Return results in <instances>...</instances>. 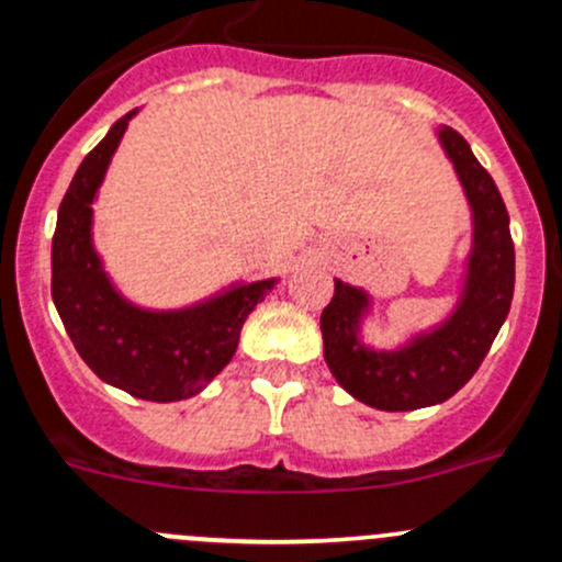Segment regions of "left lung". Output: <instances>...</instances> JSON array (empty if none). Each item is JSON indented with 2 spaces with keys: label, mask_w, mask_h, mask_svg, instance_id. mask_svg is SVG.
Instances as JSON below:
<instances>
[{
  "label": "left lung",
  "mask_w": 562,
  "mask_h": 562,
  "mask_svg": "<svg viewBox=\"0 0 562 562\" xmlns=\"http://www.w3.org/2000/svg\"><path fill=\"white\" fill-rule=\"evenodd\" d=\"M475 220V249L468 291L451 321L394 353H375L356 339L367 296L334 282V299L321 315L323 356L339 386L378 411H416L454 396L490 353L514 299V241L508 212L486 168L457 130H440Z\"/></svg>",
  "instance_id": "8db88e82"
}]
</instances>
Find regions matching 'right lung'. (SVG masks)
I'll return each instance as SVG.
<instances>
[{
  "instance_id": "add662e5",
  "label": "right lung",
  "mask_w": 562,
  "mask_h": 562,
  "mask_svg": "<svg viewBox=\"0 0 562 562\" xmlns=\"http://www.w3.org/2000/svg\"><path fill=\"white\" fill-rule=\"evenodd\" d=\"M133 113L83 157L61 198L50 241V296L78 356L100 381L138 400L176 402L198 394L234 359L247 315L274 282L234 288L184 313H144L116 296L89 228L94 192Z\"/></svg>"
}]
</instances>
